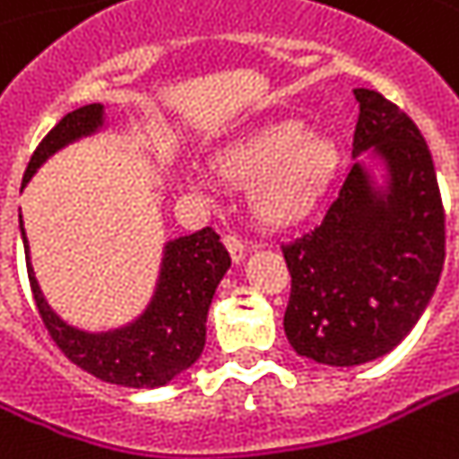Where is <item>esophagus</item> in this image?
Returning <instances> with one entry per match:
<instances>
[{
    "instance_id": "1",
    "label": "esophagus",
    "mask_w": 459,
    "mask_h": 459,
    "mask_svg": "<svg viewBox=\"0 0 459 459\" xmlns=\"http://www.w3.org/2000/svg\"><path fill=\"white\" fill-rule=\"evenodd\" d=\"M223 244H226V249H229L230 259H233L236 264H238V262H241V259L247 256V247H244V241H241L238 236L229 233V236L223 238Z\"/></svg>"
}]
</instances>
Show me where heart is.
<instances>
[{"label":"heart","instance_id":"1","mask_svg":"<svg viewBox=\"0 0 459 459\" xmlns=\"http://www.w3.org/2000/svg\"><path fill=\"white\" fill-rule=\"evenodd\" d=\"M340 169V145L296 117H273L233 134L210 155V174L249 186L247 204L259 226L293 229L325 203Z\"/></svg>","mask_w":459,"mask_h":459}]
</instances>
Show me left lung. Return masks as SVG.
I'll return each mask as SVG.
<instances>
[{
  "label": "left lung",
  "mask_w": 459,
  "mask_h": 459,
  "mask_svg": "<svg viewBox=\"0 0 459 459\" xmlns=\"http://www.w3.org/2000/svg\"><path fill=\"white\" fill-rule=\"evenodd\" d=\"M353 169L319 229L283 247L285 337L325 366L387 356L426 311L445 267V210L418 126L356 88Z\"/></svg>",
  "instance_id": "obj_1"
}]
</instances>
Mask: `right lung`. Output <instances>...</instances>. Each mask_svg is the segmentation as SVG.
<instances>
[{"label":"right lung","mask_w":459,"mask_h":459,"mask_svg":"<svg viewBox=\"0 0 459 459\" xmlns=\"http://www.w3.org/2000/svg\"><path fill=\"white\" fill-rule=\"evenodd\" d=\"M106 129V106L91 103L67 114L36 148L22 186L36 176L43 163L82 137H93ZM20 236L28 259V278L36 296V307L54 342L72 364L85 368L108 385L134 390H155L174 382L204 351L207 311L215 288L229 273L230 256L212 229L178 236L163 244L160 270L148 307L132 322L111 330H82L65 322L46 301L39 278L30 264V244L20 215Z\"/></svg>","instance_id":"1"}]
</instances>
